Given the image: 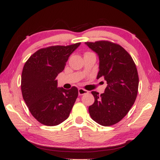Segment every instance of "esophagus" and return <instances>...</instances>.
Returning <instances> with one entry per match:
<instances>
[{
    "mask_svg": "<svg viewBox=\"0 0 160 160\" xmlns=\"http://www.w3.org/2000/svg\"><path fill=\"white\" fill-rule=\"evenodd\" d=\"M87 93H88V91L84 90L82 88H80L79 90H78V94H79V95H83V94Z\"/></svg>",
    "mask_w": 160,
    "mask_h": 160,
    "instance_id": "34e87169",
    "label": "esophagus"
}]
</instances>
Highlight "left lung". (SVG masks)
I'll return each mask as SVG.
<instances>
[{
  "mask_svg": "<svg viewBox=\"0 0 160 160\" xmlns=\"http://www.w3.org/2000/svg\"><path fill=\"white\" fill-rule=\"evenodd\" d=\"M85 44L99 57L97 79L103 77L108 85L100 95L92 92L94 102L89 107V113L100 125H113L128 113L136 99L139 84L136 66L120 45L108 41Z\"/></svg>",
  "mask_w": 160,
  "mask_h": 160,
  "instance_id": "8db88e82",
  "label": "left lung"
}]
</instances>
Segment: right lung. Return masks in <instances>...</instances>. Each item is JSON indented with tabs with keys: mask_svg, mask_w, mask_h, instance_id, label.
<instances>
[{
	"mask_svg": "<svg viewBox=\"0 0 160 160\" xmlns=\"http://www.w3.org/2000/svg\"><path fill=\"white\" fill-rule=\"evenodd\" d=\"M80 44L42 48L32 54L23 67V99L32 116L44 125L57 126L68 118L78 95V88H58L56 78Z\"/></svg>",
	"mask_w": 160,
	"mask_h": 160,
	"instance_id": "right-lung-1",
	"label": "right lung"
}]
</instances>
